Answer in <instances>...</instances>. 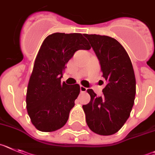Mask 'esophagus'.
I'll return each instance as SVG.
<instances>
[{
	"instance_id": "1",
	"label": "esophagus",
	"mask_w": 155,
	"mask_h": 155,
	"mask_svg": "<svg viewBox=\"0 0 155 155\" xmlns=\"http://www.w3.org/2000/svg\"><path fill=\"white\" fill-rule=\"evenodd\" d=\"M87 88H86L85 87H83V86H80V92L81 93H85L87 91Z\"/></svg>"
}]
</instances>
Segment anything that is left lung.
Listing matches in <instances>:
<instances>
[{"label": "left lung", "instance_id": "8db88e82", "mask_svg": "<svg viewBox=\"0 0 155 155\" xmlns=\"http://www.w3.org/2000/svg\"><path fill=\"white\" fill-rule=\"evenodd\" d=\"M96 54L106 80L102 96L92 89L91 101L83 105L87 126L94 133L109 136L125 124L135 100L136 78L127 52L118 40L107 36L84 34Z\"/></svg>", "mask_w": 155, "mask_h": 155}]
</instances>
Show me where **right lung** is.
<instances>
[{"label": "right lung", "mask_w": 155, "mask_h": 155, "mask_svg": "<svg viewBox=\"0 0 155 155\" xmlns=\"http://www.w3.org/2000/svg\"><path fill=\"white\" fill-rule=\"evenodd\" d=\"M91 48L81 33H55L44 40L26 93L28 115L38 130L53 132L65 125L80 87L61 83L62 73L75 52Z\"/></svg>", "instance_id": "obj_1"}]
</instances>
